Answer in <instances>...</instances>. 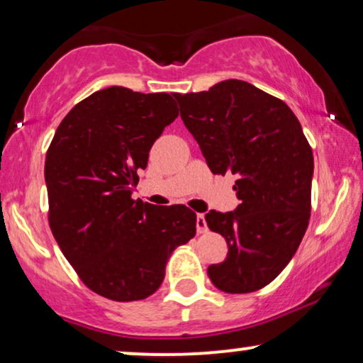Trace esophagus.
Listing matches in <instances>:
<instances>
[{
	"label": "esophagus",
	"instance_id": "1",
	"mask_svg": "<svg viewBox=\"0 0 363 363\" xmlns=\"http://www.w3.org/2000/svg\"><path fill=\"white\" fill-rule=\"evenodd\" d=\"M196 231L198 233H206L208 231V225L205 220V215H196Z\"/></svg>",
	"mask_w": 363,
	"mask_h": 363
}]
</instances>
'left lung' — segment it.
<instances>
[{
	"label": "left lung",
	"mask_w": 363,
	"mask_h": 363,
	"mask_svg": "<svg viewBox=\"0 0 363 363\" xmlns=\"http://www.w3.org/2000/svg\"><path fill=\"white\" fill-rule=\"evenodd\" d=\"M182 121L215 175H236L235 211L205 220L226 240L228 256L208 267L228 294L274 281L296 255L311 218L312 148L294 112L250 82L230 79L210 91L177 94Z\"/></svg>",
	"instance_id": "left-lung-1"
}]
</instances>
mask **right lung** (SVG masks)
Listing matches in <instances>:
<instances>
[{"label": "right lung", "mask_w": 363, "mask_h": 363, "mask_svg": "<svg viewBox=\"0 0 363 363\" xmlns=\"http://www.w3.org/2000/svg\"><path fill=\"white\" fill-rule=\"evenodd\" d=\"M175 99L102 89L71 108L48 148L49 226L84 284L111 301L152 296L168 257L196 233L185 205L132 198L153 142L178 117Z\"/></svg>", "instance_id": "right-lung-1"}]
</instances>
